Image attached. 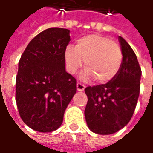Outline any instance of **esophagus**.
<instances>
[{
  "label": "esophagus",
  "instance_id": "1",
  "mask_svg": "<svg viewBox=\"0 0 153 153\" xmlns=\"http://www.w3.org/2000/svg\"><path fill=\"white\" fill-rule=\"evenodd\" d=\"M85 87H85V85H83L82 83L77 82V84H76V88H77V91H84Z\"/></svg>",
  "mask_w": 153,
  "mask_h": 153
}]
</instances>
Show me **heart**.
I'll use <instances>...</instances> for the list:
<instances>
[{"label":"heart","mask_w":153,"mask_h":153,"mask_svg":"<svg viewBox=\"0 0 153 153\" xmlns=\"http://www.w3.org/2000/svg\"><path fill=\"white\" fill-rule=\"evenodd\" d=\"M120 46L101 35H88L76 41L74 47L68 46L64 52L66 71L76 74L83 65L87 70L82 75L83 81L93 78L99 83L109 82L117 76L122 64Z\"/></svg>","instance_id":"b5f03b06"}]
</instances>
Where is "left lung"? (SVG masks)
Segmentation results:
<instances>
[{"mask_svg":"<svg viewBox=\"0 0 153 153\" xmlns=\"http://www.w3.org/2000/svg\"><path fill=\"white\" fill-rule=\"evenodd\" d=\"M123 62L117 76L107 84L87 87L85 117L94 133L110 135L118 131L131 120L138 100L142 76L137 56L130 45L118 37Z\"/></svg>","mask_w":153,"mask_h":153,"instance_id":"obj_1","label":"left lung"}]
</instances>
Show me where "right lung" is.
Segmentation results:
<instances>
[{"label": "right lung", "instance_id": "obj_1", "mask_svg": "<svg viewBox=\"0 0 153 153\" xmlns=\"http://www.w3.org/2000/svg\"><path fill=\"white\" fill-rule=\"evenodd\" d=\"M70 41L68 29L48 28L30 41L19 61L16 105L22 121L35 131L58 129L76 92V81L65 68Z\"/></svg>", "mask_w": 153, "mask_h": 153}]
</instances>
